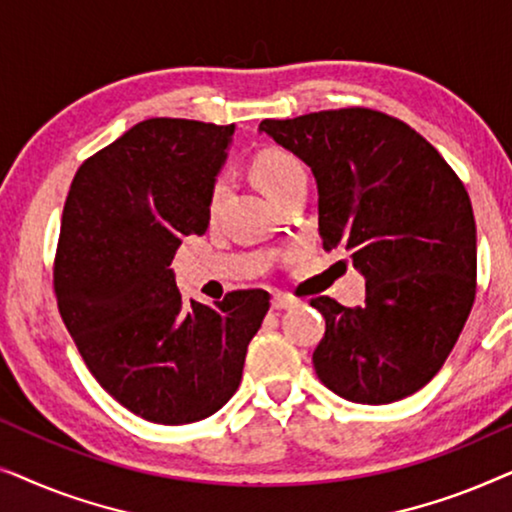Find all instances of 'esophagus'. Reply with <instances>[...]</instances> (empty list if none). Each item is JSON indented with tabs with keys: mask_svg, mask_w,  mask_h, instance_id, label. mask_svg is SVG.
I'll return each mask as SVG.
<instances>
[{
	"mask_svg": "<svg viewBox=\"0 0 512 512\" xmlns=\"http://www.w3.org/2000/svg\"><path fill=\"white\" fill-rule=\"evenodd\" d=\"M298 300H293L291 296H282V293H275L270 300V307L275 312H282V310H291V307H296Z\"/></svg>",
	"mask_w": 512,
	"mask_h": 512,
	"instance_id": "obj_1",
	"label": "esophagus"
}]
</instances>
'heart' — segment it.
Returning <instances> with one entry per match:
<instances>
[{"mask_svg": "<svg viewBox=\"0 0 512 512\" xmlns=\"http://www.w3.org/2000/svg\"><path fill=\"white\" fill-rule=\"evenodd\" d=\"M251 177H254L258 188L275 202L296 181L305 179V170L293 153L284 149H263L261 153H256L254 163H251ZM223 193H226V181L216 179L212 193H209V212H216Z\"/></svg>", "mask_w": 512, "mask_h": 512, "instance_id": "obj_1", "label": "heart"}]
</instances>
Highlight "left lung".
I'll use <instances>...</instances> for the list:
<instances>
[{
	"instance_id": "8db88e82",
	"label": "left lung",
	"mask_w": 512,
	"mask_h": 512,
	"mask_svg": "<svg viewBox=\"0 0 512 512\" xmlns=\"http://www.w3.org/2000/svg\"><path fill=\"white\" fill-rule=\"evenodd\" d=\"M258 130L310 167L324 249L347 251L366 303L319 296V380L352 403L415 394L443 368L475 300L471 198L426 139L382 111L349 107L268 118Z\"/></svg>"
}]
</instances>
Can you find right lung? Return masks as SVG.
I'll return each mask as SVG.
<instances>
[{"label":"right lung","mask_w":512,"mask_h":512,"mask_svg":"<svg viewBox=\"0 0 512 512\" xmlns=\"http://www.w3.org/2000/svg\"><path fill=\"white\" fill-rule=\"evenodd\" d=\"M235 125L149 118L90 156L69 188L53 286L60 317L102 389L149 422L223 408L268 314L261 289L186 303L172 258L209 226V193Z\"/></svg>","instance_id":"add662e5"}]
</instances>
